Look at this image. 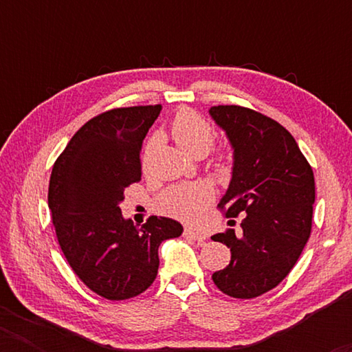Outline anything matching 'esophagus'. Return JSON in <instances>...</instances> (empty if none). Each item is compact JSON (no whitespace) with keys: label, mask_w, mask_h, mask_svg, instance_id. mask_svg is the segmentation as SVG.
I'll list each match as a JSON object with an SVG mask.
<instances>
[{"label":"esophagus","mask_w":352,"mask_h":352,"mask_svg":"<svg viewBox=\"0 0 352 352\" xmlns=\"http://www.w3.org/2000/svg\"><path fill=\"white\" fill-rule=\"evenodd\" d=\"M184 235L186 237H190V239H194L195 242H199V243H204L205 242V235L201 234V232H197V230H194V229H186L184 230Z\"/></svg>","instance_id":"obj_1"}]
</instances>
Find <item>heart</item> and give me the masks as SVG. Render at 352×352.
I'll use <instances>...</instances> for the list:
<instances>
[{"mask_svg": "<svg viewBox=\"0 0 352 352\" xmlns=\"http://www.w3.org/2000/svg\"><path fill=\"white\" fill-rule=\"evenodd\" d=\"M171 136L182 151L189 155H205L213 146L214 128L208 120L192 109H182L171 123ZM152 142L144 148V158L148 155ZM216 168L226 171L229 166V153L221 151L214 158ZM213 199V190L205 182H194L173 187L160 197V208L165 213L181 219H194Z\"/></svg>", "mask_w": 352, "mask_h": 352, "instance_id": "1", "label": "heart"}]
</instances>
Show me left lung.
Wrapping results in <instances>:
<instances>
[{"mask_svg":"<svg viewBox=\"0 0 352 352\" xmlns=\"http://www.w3.org/2000/svg\"><path fill=\"white\" fill-rule=\"evenodd\" d=\"M210 115L234 148L232 179L218 206L226 218L242 216V232L211 237L230 248V263L211 278L228 296L252 300L290 274L309 240L314 173L276 120L240 105H214Z\"/></svg>","mask_w":352,"mask_h":352,"instance_id":"8db88e82","label":"left lung"}]
</instances>
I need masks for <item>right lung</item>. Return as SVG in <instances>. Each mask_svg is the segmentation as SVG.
<instances>
[{"label": "right lung", "instance_id": "add662e5", "mask_svg": "<svg viewBox=\"0 0 352 352\" xmlns=\"http://www.w3.org/2000/svg\"><path fill=\"white\" fill-rule=\"evenodd\" d=\"M162 105L99 113L74 134L52 166L47 205L57 242L81 282L110 301L141 295L155 280L158 247L179 237L175 219H124V189L141 181V147Z\"/></svg>", "mask_w": 352, "mask_h": 352}]
</instances>
